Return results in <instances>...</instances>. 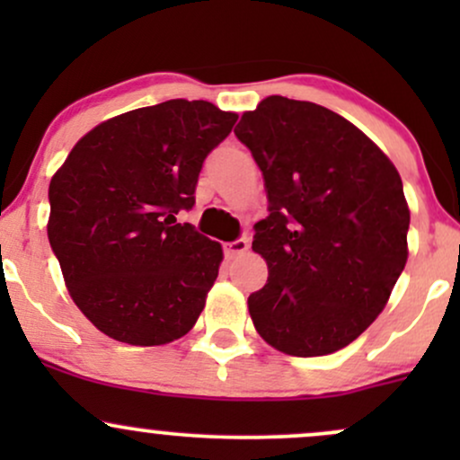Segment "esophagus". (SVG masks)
<instances>
[{
	"instance_id": "obj_1",
	"label": "esophagus",
	"mask_w": 460,
	"mask_h": 460,
	"mask_svg": "<svg viewBox=\"0 0 460 460\" xmlns=\"http://www.w3.org/2000/svg\"><path fill=\"white\" fill-rule=\"evenodd\" d=\"M225 251L229 257H237V255H244L248 251V240L246 237H237V240L229 242V244H225Z\"/></svg>"
}]
</instances>
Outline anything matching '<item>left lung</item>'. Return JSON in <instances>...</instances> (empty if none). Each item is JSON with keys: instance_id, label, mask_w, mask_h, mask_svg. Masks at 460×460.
I'll return each instance as SVG.
<instances>
[{"instance_id": "obj_1", "label": "left lung", "mask_w": 460, "mask_h": 460, "mask_svg": "<svg viewBox=\"0 0 460 460\" xmlns=\"http://www.w3.org/2000/svg\"><path fill=\"white\" fill-rule=\"evenodd\" d=\"M235 136L263 175L268 214L252 251L268 283L248 296L263 340L292 357L355 341L404 270L409 205L389 157L344 116L272 97L242 114Z\"/></svg>"}]
</instances>
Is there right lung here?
<instances>
[{"label": "right lung", "instance_id": "add662e5", "mask_svg": "<svg viewBox=\"0 0 460 460\" xmlns=\"http://www.w3.org/2000/svg\"><path fill=\"white\" fill-rule=\"evenodd\" d=\"M235 120L188 99L131 110L88 131L51 177V251L73 303L112 340L162 346L197 324L223 246L177 214Z\"/></svg>", "mask_w": 460, "mask_h": 460}]
</instances>
